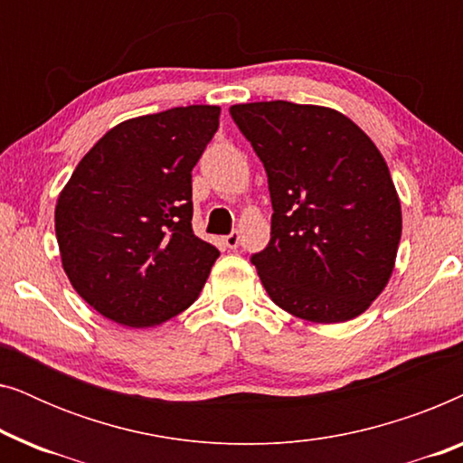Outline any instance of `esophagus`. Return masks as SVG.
Segmentation results:
<instances>
[{
    "instance_id": "1",
    "label": "esophagus",
    "mask_w": 463,
    "mask_h": 463,
    "mask_svg": "<svg viewBox=\"0 0 463 463\" xmlns=\"http://www.w3.org/2000/svg\"><path fill=\"white\" fill-rule=\"evenodd\" d=\"M223 244L227 246V249L236 250V249H238V244H240V233H238V232H232L230 236H225V238H223Z\"/></svg>"
}]
</instances>
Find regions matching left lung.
Listing matches in <instances>:
<instances>
[{
  "label": "left lung",
  "instance_id": "8db88e82",
  "mask_svg": "<svg viewBox=\"0 0 463 463\" xmlns=\"http://www.w3.org/2000/svg\"><path fill=\"white\" fill-rule=\"evenodd\" d=\"M230 111L268 173L271 238L250 261L269 299L318 325L366 312L388 287L402 233L375 143L331 107L261 100Z\"/></svg>",
  "mask_w": 463,
  "mask_h": 463
}]
</instances>
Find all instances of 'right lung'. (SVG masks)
Instances as JSON below:
<instances>
[{
  "label": "right lung",
  "instance_id": "obj_1",
  "mask_svg": "<svg viewBox=\"0 0 463 463\" xmlns=\"http://www.w3.org/2000/svg\"><path fill=\"white\" fill-rule=\"evenodd\" d=\"M217 105L113 126L81 157L54 208L62 269L122 326H157L198 299L219 250L192 230V170L219 128Z\"/></svg>",
  "mask_w": 463,
  "mask_h": 463
}]
</instances>
